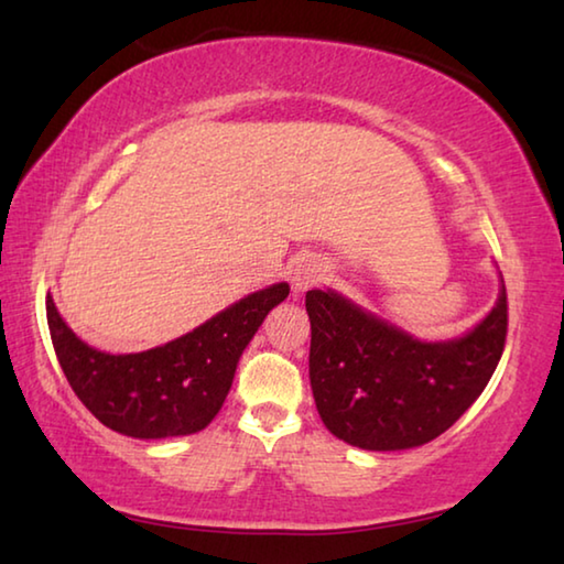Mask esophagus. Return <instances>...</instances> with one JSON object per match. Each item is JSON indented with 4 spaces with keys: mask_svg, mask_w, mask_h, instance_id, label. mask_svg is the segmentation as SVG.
<instances>
[{
    "mask_svg": "<svg viewBox=\"0 0 564 564\" xmlns=\"http://www.w3.org/2000/svg\"><path fill=\"white\" fill-rule=\"evenodd\" d=\"M323 279V263L316 259H301L293 269V289L295 291H308Z\"/></svg>",
    "mask_w": 564,
    "mask_h": 564,
    "instance_id": "esophagus-1",
    "label": "esophagus"
}]
</instances>
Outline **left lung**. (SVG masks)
<instances>
[{"label": "left lung", "mask_w": 564, "mask_h": 564, "mask_svg": "<svg viewBox=\"0 0 564 564\" xmlns=\"http://www.w3.org/2000/svg\"><path fill=\"white\" fill-rule=\"evenodd\" d=\"M311 388L328 431L362 451H408L443 435L498 368L508 336L505 283L463 338L425 343L336 291H308Z\"/></svg>", "instance_id": "8db88e82"}]
</instances>
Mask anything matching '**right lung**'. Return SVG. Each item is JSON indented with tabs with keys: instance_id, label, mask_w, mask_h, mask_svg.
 Instances as JSON below:
<instances>
[{
	"instance_id": "1",
	"label": "right lung",
	"mask_w": 564,
	"mask_h": 564,
	"mask_svg": "<svg viewBox=\"0 0 564 564\" xmlns=\"http://www.w3.org/2000/svg\"><path fill=\"white\" fill-rule=\"evenodd\" d=\"M289 291V283H273L166 346L127 356L101 352L76 338L52 295L46 323L64 376L91 415L121 435L159 441L198 433L212 423L231 390L243 348Z\"/></svg>"
}]
</instances>
